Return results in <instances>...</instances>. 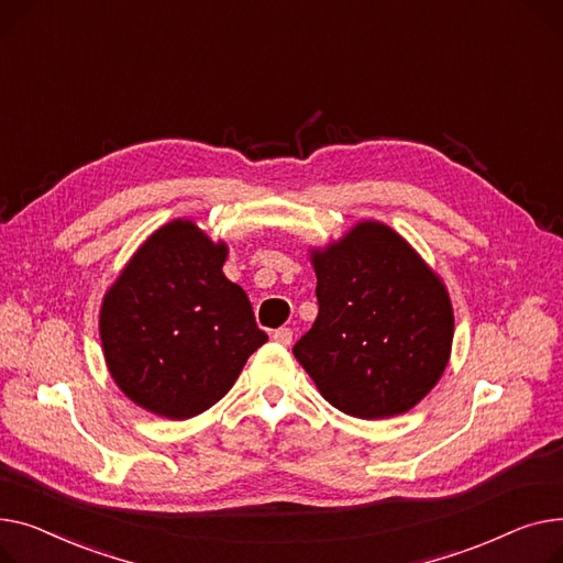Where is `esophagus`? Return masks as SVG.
<instances>
[{
	"label": "esophagus",
	"mask_w": 563,
	"mask_h": 563,
	"mask_svg": "<svg viewBox=\"0 0 563 563\" xmlns=\"http://www.w3.org/2000/svg\"><path fill=\"white\" fill-rule=\"evenodd\" d=\"M273 339H275L277 343H282V345H290V343H292V329H290V327H279V329H275Z\"/></svg>",
	"instance_id": "esophagus-1"
}]
</instances>
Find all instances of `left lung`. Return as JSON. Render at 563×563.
<instances>
[{"label": "left lung", "mask_w": 563, "mask_h": 563, "mask_svg": "<svg viewBox=\"0 0 563 563\" xmlns=\"http://www.w3.org/2000/svg\"><path fill=\"white\" fill-rule=\"evenodd\" d=\"M318 318L292 354L339 411L377 420L416 407L441 379L454 316L445 286L411 245L361 222L313 254Z\"/></svg>", "instance_id": "obj_1"}]
</instances>
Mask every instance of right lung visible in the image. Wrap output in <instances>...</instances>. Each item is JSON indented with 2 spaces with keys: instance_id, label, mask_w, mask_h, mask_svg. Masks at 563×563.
Returning a JSON list of instances; mask_svg holds the SVG:
<instances>
[{
  "instance_id": "right-lung-1",
  "label": "right lung",
  "mask_w": 563,
  "mask_h": 563,
  "mask_svg": "<svg viewBox=\"0 0 563 563\" xmlns=\"http://www.w3.org/2000/svg\"><path fill=\"white\" fill-rule=\"evenodd\" d=\"M224 256V243L175 220L141 245L104 297L99 334L111 377L156 416L207 411L268 341L245 290L222 275Z\"/></svg>"
}]
</instances>
